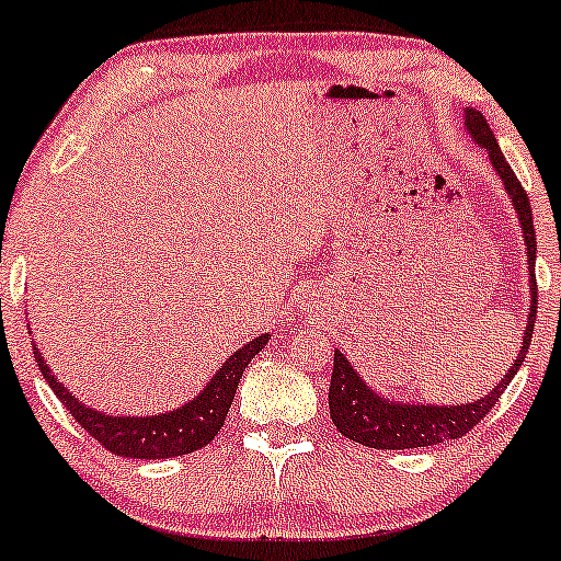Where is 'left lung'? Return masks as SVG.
Instances as JSON below:
<instances>
[{
  "instance_id": "8db88e82",
  "label": "left lung",
  "mask_w": 561,
  "mask_h": 561,
  "mask_svg": "<svg viewBox=\"0 0 561 561\" xmlns=\"http://www.w3.org/2000/svg\"><path fill=\"white\" fill-rule=\"evenodd\" d=\"M466 129L476 142L489 153L494 171L500 174L507 190L510 203H513L517 220H520V231L525 239V254H528V273H530V309L528 324H525V335L520 354L515 364L504 375L500 385L494 387L489 396L473 403L462 405H432V403H403V400H387L377 396L356 369L351 366L341 351H335L333 377H330V419L337 426L343 437L358 442L364 447L375 449H411V447H428L439 445V442H453L468 434L479 421L492 411V405L500 400L504 387L513 382L517 369L523 366V358L528 354L530 335H534V322L538 312V288H536V228H534V210H530L528 195H525L523 184L517 182L515 171L510 169L507 158L502 156L496 137L483 119L479 108L466 106Z\"/></svg>"
}]
</instances>
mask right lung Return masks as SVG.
Segmentation results:
<instances>
[{"label":"right lung","instance_id":"right-lung-1","mask_svg":"<svg viewBox=\"0 0 561 561\" xmlns=\"http://www.w3.org/2000/svg\"><path fill=\"white\" fill-rule=\"evenodd\" d=\"M267 341L270 335L265 333L241 345L237 354L228 356V362L216 371V377L199 390V396L174 408V411L158 413V416H106V413L93 411L59 382L36 345H33V354H36L41 375L54 390V396L61 400V405L72 413L90 437L99 439L108 453L119 455V458L161 460L190 455L216 439L228 408L233 403V396H237L247 364L265 348Z\"/></svg>","mask_w":561,"mask_h":561}]
</instances>
